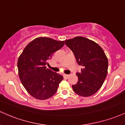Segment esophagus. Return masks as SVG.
Wrapping results in <instances>:
<instances>
[{
	"mask_svg": "<svg viewBox=\"0 0 125 125\" xmlns=\"http://www.w3.org/2000/svg\"><path fill=\"white\" fill-rule=\"evenodd\" d=\"M64 78H66V79H67V78L69 77V74H64Z\"/></svg>",
	"mask_w": 125,
	"mask_h": 125,
	"instance_id": "1",
	"label": "esophagus"
}]
</instances>
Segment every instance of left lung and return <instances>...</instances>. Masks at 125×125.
<instances>
[{"label":"left lung","mask_w":125,"mask_h":125,"mask_svg":"<svg viewBox=\"0 0 125 125\" xmlns=\"http://www.w3.org/2000/svg\"><path fill=\"white\" fill-rule=\"evenodd\" d=\"M65 44L73 52L77 64L83 66L81 73H76L79 80L72 85L73 91L82 97L93 95L107 75L108 61L104 51L95 42L83 37L66 40Z\"/></svg>","instance_id":"1"}]
</instances>
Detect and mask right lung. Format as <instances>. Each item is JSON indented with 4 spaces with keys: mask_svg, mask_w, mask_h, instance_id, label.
<instances>
[{
    "mask_svg": "<svg viewBox=\"0 0 125 125\" xmlns=\"http://www.w3.org/2000/svg\"><path fill=\"white\" fill-rule=\"evenodd\" d=\"M64 41L39 37L28 43L17 62L19 76L29 94L38 100L52 97L63 79L62 75L46 69L54 52L63 46Z\"/></svg>",
    "mask_w": 125,
    "mask_h": 125,
    "instance_id": "right-lung-1",
    "label": "right lung"
}]
</instances>
